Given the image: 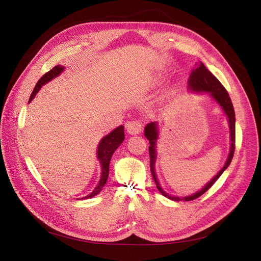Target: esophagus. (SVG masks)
Wrapping results in <instances>:
<instances>
[{
    "label": "esophagus",
    "mask_w": 261,
    "mask_h": 261,
    "mask_svg": "<svg viewBox=\"0 0 261 261\" xmlns=\"http://www.w3.org/2000/svg\"><path fill=\"white\" fill-rule=\"evenodd\" d=\"M126 128H127V132L132 135L134 134H139L143 129V122L134 120V121H129L127 124H126Z\"/></svg>",
    "instance_id": "1"
}]
</instances>
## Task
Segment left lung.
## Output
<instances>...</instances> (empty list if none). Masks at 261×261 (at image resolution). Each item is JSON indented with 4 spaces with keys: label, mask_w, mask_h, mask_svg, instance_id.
Listing matches in <instances>:
<instances>
[{
    "label": "left lung",
    "mask_w": 261,
    "mask_h": 261,
    "mask_svg": "<svg viewBox=\"0 0 261 261\" xmlns=\"http://www.w3.org/2000/svg\"><path fill=\"white\" fill-rule=\"evenodd\" d=\"M196 68L195 70H193L191 76H189L188 80V84L189 87L193 90L196 91H207L209 92L211 96L215 98L219 105L222 107V109L224 110V112L227 115L228 118V123H230V133H231V150H230V154H228L227 160L225 162V165L222 168L218 174L213 177L210 183H208L206 186H204L200 192L196 193L192 196L188 197H183V198H179V197H174V196H170L165 192H163V189L160 187L159 181L156 179L155 176V172H154V162H155V141L158 138V130H156V124L155 123H149L147 124L146 128H145V136L147 137V139L149 140V154H150V171H151L152 177L154 179L155 186L163 196L168 197L169 199L175 200V201H179V200H185V201H189V200H194L196 198H198L202 194L206 193L208 189L216 183V180L221 176V174L225 171V169L230 165L233 155H234V151H235V112H234V108L232 105V101L230 96H228V92L226 91V89L223 87V85L221 84L218 78L212 75L210 70H208L204 66L202 63H198L196 62Z\"/></svg>",
    "instance_id": "left-lung-1"
}]
</instances>
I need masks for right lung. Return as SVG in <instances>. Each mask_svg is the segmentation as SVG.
Returning a JSON list of instances; mask_svg holds the SVG:
<instances>
[{
	"label": "right lung",
	"instance_id": "add662e5",
	"mask_svg": "<svg viewBox=\"0 0 261 261\" xmlns=\"http://www.w3.org/2000/svg\"><path fill=\"white\" fill-rule=\"evenodd\" d=\"M63 66L61 65H57L54 66L52 69H50L48 73H45L40 80L38 81L36 87L34 88L33 92L30 94L29 98V102L34 99V97L36 96V93L40 90L41 86L44 85L45 83L50 82L51 80H53L54 77H57L58 75H60L63 72ZM124 140V126H118L114 130H112L111 133L107 135L106 137L102 138V140L100 141L99 147H98V159L100 160L101 163V168H102V174H101V178L98 186L94 188V191L88 195L85 198H91V197L98 195L103 186L106 185L108 177H109V165H110V160H111L113 152L116 150V148L122 144V141Z\"/></svg>",
	"mask_w": 261,
	"mask_h": 261
}]
</instances>
